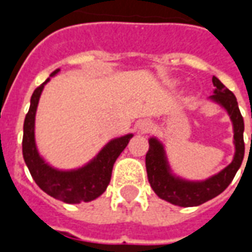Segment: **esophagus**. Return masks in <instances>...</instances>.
I'll return each instance as SVG.
<instances>
[{"mask_svg": "<svg viewBox=\"0 0 252 252\" xmlns=\"http://www.w3.org/2000/svg\"><path fill=\"white\" fill-rule=\"evenodd\" d=\"M151 128H153V121L151 120L144 119V120H140L137 123V129L140 132H148Z\"/></svg>", "mask_w": 252, "mask_h": 252, "instance_id": "34e87169", "label": "esophagus"}]
</instances>
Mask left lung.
<instances>
[{
    "label": "left lung",
    "mask_w": 252,
    "mask_h": 252,
    "mask_svg": "<svg viewBox=\"0 0 252 252\" xmlns=\"http://www.w3.org/2000/svg\"><path fill=\"white\" fill-rule=\"evenodd\" d=\"M212 82L216 89H215V94L209 98L221 105L227 110L233 126L235 155L232 162L225 169H222L220 173L205 181H188L175 177L170 169L163 144L157 137H151L148 140L150 148L146 155L148 182L158 197L174 205L197 206L215 198L216 195L227 189L228 185L232 182L233 177L243 162L244 121L239 110L236 97L216 77L212 78Z\"/></svg>",
    "instance_id": "left-lung-1"
}]
</instances>
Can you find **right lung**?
Instances as JSON below:
<instances>
[{"label":"right lung","mask_w":252,"mask_h":252,"mask_svg":"<svg viewBox=\"0 0 252 252\" xmlns=\"http://www.w3.org/2000/svg\"><path fill=\"white\" fill-rule=\"evenodd\" d=\"M59 68L52 72L54 77ZM41 83L31 97V106L24 120V135H23V157L30 170L32 178L37 186L47 194L67 204H79L95 200L104 193L110 182L112 169L116 159L119 158L126 144L129 143L132 133L126 136L116 137L105 146L94 159L88 164L77 170H58L51 167L37 151L35 142V116L39 98L44 85Z\"/></svg>","instance_id":"obj_1"}]
</instances>
